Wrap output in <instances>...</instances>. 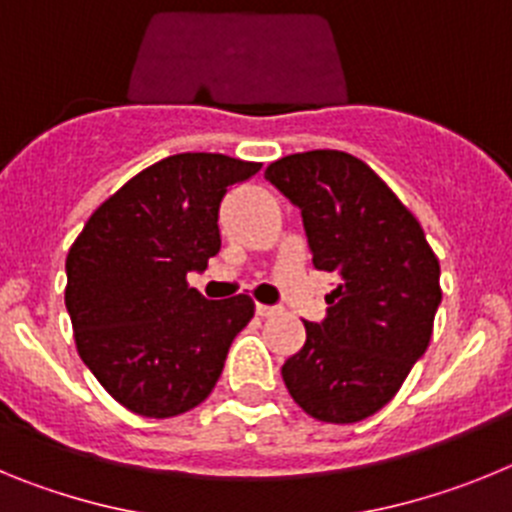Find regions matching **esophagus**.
<instances>
[{"instance_id": "1", "label": "esophagus", "mask_w": 512, "mask_h": 512, "mask_svg": "<svg viewBox=\"0 0 512 512\" xmlns=\"http://www.w3.org/2000/svg\"><path fill=\"white\" fill-rule=\"evenodd\" d=\"M256 315H261V318H277V315H282V307L279 305H256Z\"/></svg>"}]
</instances>
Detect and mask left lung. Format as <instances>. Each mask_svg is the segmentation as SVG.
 I'll use <instances>...</instances> for the list:
<instances>
[{
	"instance_id": "1",
	"label": "left lung",
	"mask_w": 512,
	"mask_h": 512,
	"mask_svg": "<svg viewBox=\"0 0 512 512\" xmlns=\"http://www.w3.org/2000/svg\"><path fill=\"white\" fill-rule=\"evenodd\" d=\"M302 212L312 264L336 274L320 323L282 366L289 395L323 423H356L395 397L425 354L441 266L420 223L364 161L292 153L266 169Z\"/></svg>"
}]
</instances>
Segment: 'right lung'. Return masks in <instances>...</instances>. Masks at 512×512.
<instances>
[{
	"label": "right lung",
	"mask_w": 512,
	"mask_h": 512,
	"mask_svg": "<svg viewBox=\"0 0 512 512\" xmlns=\"http://www.w3.org/2000/svg\"><path fill=\"white\" fill-rule=\"evenodd\" d=\"M261 164L176 153L94 210L66 256V310L81 361L143 418L197 408L223 374L253 300H205L187 284L220 251L225 194Z\"/></svg>",
	"instance_id": "1"
}]
</instances>
